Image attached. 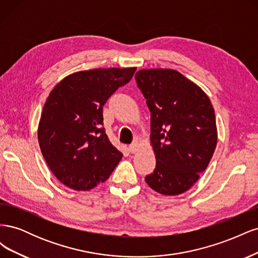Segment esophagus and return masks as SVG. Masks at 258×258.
I'll use <instances>...</instances> for the list:
<instances>
[{"mask_svg":"<svg viewBox=\"0 0 258 258\" xmlns=\"http://www.w3.org/2000/svg\"><path fill=\"white\" fill-rule=\"evenodd\" d=\"M138 147H139V141H138V140H136V141L129 146V151L131 153H136L138 151Z\"/></svg>","mask_w":258,"mask_h":258,"instance_id":"obj_1","label":"esophagus"}]
</instances>
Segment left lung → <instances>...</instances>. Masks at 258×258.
<instances>
[{"label":"left lung","mask_w":258,"mask_h":258,"mask_svg":"<svg viewBox=\"0 0 258 258\" xmlns=\"http://www.w3.org/2000/svg\"><path fill=\"white\" fill-rule=\"evenodd\" d=\"M151 111L152 189L166 196L188 190L207 169L217 144L212 103L198 85L171 69H143L136 74Z\"/></svg>","instance_id":"left-lung-1"}]
</instances>
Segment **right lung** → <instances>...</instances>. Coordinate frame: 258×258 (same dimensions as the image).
<instances>
[{"label": "right lung", "instance_id": "1", "mask_svg": "<svg viewBox=\"0 0 258 258\" xmlns=\"http://www.w3.org/2000/svg\"><path fill=\"white\" fill-rule=\"evenodd\" d=\"M137 68L93 69L61 80L44 104L37 128L41 152L67 187L87 191L110 177L122 158L103 128L102 106Z\"/></svg>", "mask_w": 258, "mask_h": 258}]
</instances>
